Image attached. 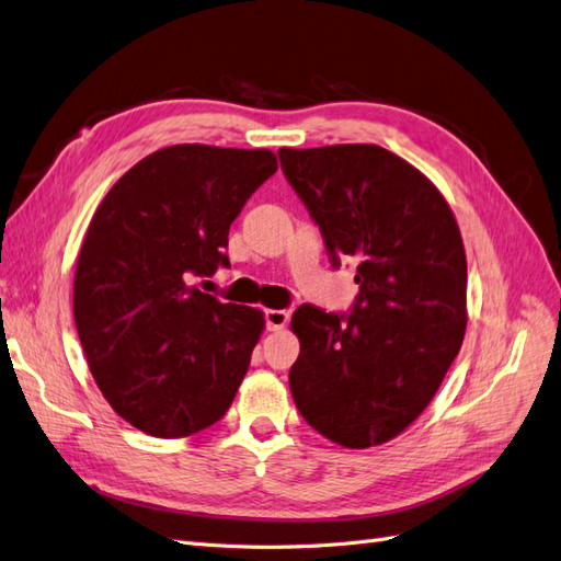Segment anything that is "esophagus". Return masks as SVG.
<instances>
[{
	"mask_svg": "<svg viewBox=\"0 0 561 561\" xmlns=\"http://www.w3.org/2000/svg\"><path fill=\"white\" fill-rule=\"evenodd\" d=\"M264 320H266V328L268 330H283L287 325V320H290V311H285V309H266L264 311Z\"/></svg>",
	"mask_w": 561,
	"mask_h": 561,
	"instance_id": "obj_1",
	"label": "esophagus"
}]
</instances>
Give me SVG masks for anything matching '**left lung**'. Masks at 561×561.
<instances>
[{"mask_svg": "<svg viewBox=\"0 0 561 561\" xmlns=\"http://www.w3.org/2000/svg\"><path fill=\"white\" fill-rule=\"evenodd\" d=\"M332 266L358 262L351 313L301 304L290 390L311 428L348 449L381 445L426 410L466 334L468 266L445 196L377 145L278 149Z\"/></svg>", "mask_w": 561, "mask_h": 561, "instance_id": "1", "label": "left lung"}]
</instances>
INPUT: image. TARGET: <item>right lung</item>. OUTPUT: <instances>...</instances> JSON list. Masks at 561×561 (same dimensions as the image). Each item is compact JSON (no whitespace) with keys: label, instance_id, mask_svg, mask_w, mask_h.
Here are the masks:
<instances>
[{"label":"right lung","instance_id":"add662e5","mask_svg":"<svg viewBox=\"0 0 561 561\" xmlns=\"http://www.w3.org/2000/svg\"><path fill=\"white\" fill-rule=\"evenodd\" d=\"M276 168L268 149L173 145L135 163L91 219L79 342L112 410L147 435H194L233 402L264 316L192 280L229 266V227Z\"/></svg>","mask_w":561,"mask_h":561}]
</instances>
